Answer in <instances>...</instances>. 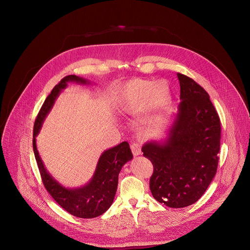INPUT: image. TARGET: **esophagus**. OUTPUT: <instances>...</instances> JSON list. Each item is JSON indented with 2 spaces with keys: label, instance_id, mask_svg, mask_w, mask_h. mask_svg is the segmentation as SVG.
<instances>
[{
  "label": "esophagus",
  "instance_id": "34e87169",
  "mask_svg": "<svg viewBox=\"0 0 250 250\" xmlns=\"http://www.w3.org/2000/svg\"><path fill=\"white\" fill-rule=\"evenodd\" d=\"M130 148L134 156H138L141 154V145L138 144V142H134V144H132L130 146Z\"/></svg>",
  "mask_w": 250,
  "mask_h": 250
}]
</instances>
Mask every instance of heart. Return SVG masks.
I'll use <instances>...</instances> for the list:
<instances>
[{"instance_id": "obj_1", "label": "heart", "mask_w": 250, "mask_h": 250, "mask_svg": "<svg viewBox=\"0 0 250 250\" xmlns=\"http://www.w3.org/2000/svg\"><path fill=\"white\" fill-rule=\"evenodd\" d=\"M171 102L170 87L165 81L133 79L125 82L117 92L115 104L122 113L145 108L148 113L165 110Z\"/></svg>"}]
</instances>
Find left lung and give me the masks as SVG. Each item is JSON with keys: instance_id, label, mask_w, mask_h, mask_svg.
Returning a JSON list of instances; mask_svg holds the SVG:
<instances>
[{"instance_id": "obj_1", "label": "left lung", "mask_w": 250, "mask_h": 250, "mask_svg": "<svg viewBox=\"0 0 250 250\" xmlns=\"http://www.w3.org/2000/svg\"><path fill=\"white\" fill-rule=\"evenodd\" d=\"M177 77L181 102L168 137L148 141L141 150L153 165L152 196L179 208L196 203L217 173L221 122L205 89L186 75Z\"/></svg>"}]
</instances>
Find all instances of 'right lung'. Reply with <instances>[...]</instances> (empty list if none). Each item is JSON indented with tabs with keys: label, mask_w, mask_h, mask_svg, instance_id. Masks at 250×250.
<instances>
[{
	"label": "right lung",
	"mask_w": 250,
	"mask_h": 250,
	"mask_svg": "<svg viewBox=\"0 0 250 250\" xmlns=\"http://www.w3.org/2000/svg\"><path fill=\"white\" fill-rule=\"evenodd\" d=\"M68 82H76L83 85L90 83L82 77L68 75L53 88L45 99L34 122L32 139L33 152L43 185L56 203L72 216L82 219H93L103 215L112 206L118 188L119 174L122 167L132 159V153L126 141L122 142L113 148L106 149L100 156L90 182L80 188H65L48 173L39 154L35 137L39 134L42 123L50 112L56 98L60 92L66 88Z\"/></svg>",
	"instance_id": "add662e5"
}]
</instances>
